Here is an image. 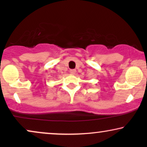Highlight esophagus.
<instances>
[{
  "label": "esophagus",
  "instance_id": "34e87169",
  "mask_svg": "<svg viewBox=\"0 0 147 147\" xmlns=\"http://www.w3.org/2000/svg\"><path fill=\"white\" fill-rule=\"evenodd\" d=\"M76 72V69H71V70H70V74H75Z\"/></svg>",
  "mask_w": 147,
  "mask_h": 147
}]
</instances>
